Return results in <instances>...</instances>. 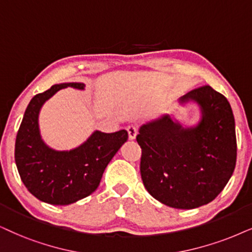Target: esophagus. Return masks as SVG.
<instances>
[{
    "mask_svg": "<svg viewBox=\"0 0 252 252\" xmlns=\"http://www.w3.org/2000/svg\"><path fill=\"white\" fill-rule=\"evenodd\" d=\"M126 130H128L129 139H135L137 133H138V128H137L136 126H129L128 128H126Z\"/></svg>",
    "mask_w": 252,
    "mask_h": 252,
    "instance_id": "1",
    "label": "esophagus"
}]
</instances>
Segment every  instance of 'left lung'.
I'll return each instance as SVG.
<instances>
[{
	"label": "left lung",
	"mask_w": 252,
	"mask_h": 252,
	"mask_svg": "<svg viewBox=\"0 0 252 252\" xmlns=\"http://www.w3.org/2000/svg\"><path fill=\"white\" fill-rule=\"evenodd\" d=\"M180 100L201 106L199 126L184 129L166 115L143 126L136 139L146 190L172 208L193 209L213 201L232 176L237 158L235 120L227 98L208 85Z\"/></svg>",
	"instance_id": "8db88e82"
}]
</instances>
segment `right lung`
Listing matches in <instances>:
<instances>
[{"instance_id": "right-lung-1", "label": "right lung", "mask_w": 252, "mask_h": 252, "mask_svg": "<svg viewBox=\"0 0 252 252\" xmlns=\"http://www.w3.org/2000/svg\"><path fill=\"white\" fill-rule=\"evenodd\" d=\"M84 89L82 82L55 85L34 95L24 113L15 143V161L29 192L50 205H71L91 195L100 185L111 158L128 139V131H95L71 151H55L44 144L38 129V114L59 89Z\"/></svg>"}]
</instances>
